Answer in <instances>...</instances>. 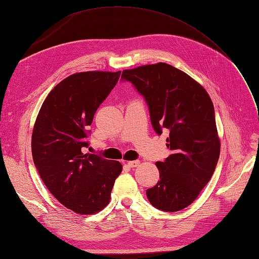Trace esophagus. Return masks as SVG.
Listing matches in <instances>:
<instances>
[{
    "label": "esophagus",
    "mask_w": 259,
    "mask_h": 259,
    "mask_svg": "<svg viewBox=\"0 0 259 259\" xmlns=\"http://www.w3.org/2000/svg\"><path fill=\"white\" fill-rule=\"evenodd\" d=\"M140 163H141L140 160H131V161L127 162V165H128L131 168H135V167H137V166H140Z\"/></svg>",
    "instance_id": "obj_1"
}]
</instances>
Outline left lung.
Returning a JSON list of instances; mask_svg holds the SVG:
<instances>
[{
	"mask_svg": "<svg viewBox=\"0 0 259 259\" xmlns=\"http://www.w3.org/2000/svg\"><path fill=\"white\" fill-rule=\"evenodd\" d=\"M122 80L144 97L156 133L169 134L171 154L156 162L160 180L147 189L149 202L166 212L185 209L210 181L220 157L211 98L190 75L165 62L124 70Z\"/></svg>",
	"mask_w": 259,
	"mask_h": 259,
	"instance_id": "obj_1",
	"label": "left lung"
}]
</instances>
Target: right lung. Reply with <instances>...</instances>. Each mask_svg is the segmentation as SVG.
Here are the masks:
<instances>
[{
  "mask_svg": "<svg viewBox=\"0 0 259 259\" xmlns=\"http://www.w3.org/2000/svg\"><path fill=\"white\" fill-rule=\"evenodd\" d=\"M121 71L69 75L49 92L37 115L31 154L44 184L54 197L78 214H93L110 202L121 162L84 154L88 130Z\"/></svg>",
  "mask_w": 259,
  "mask_h": 259,
  "instance_id": "obj_1",
  "label": "right lung"
}]
</instances>
